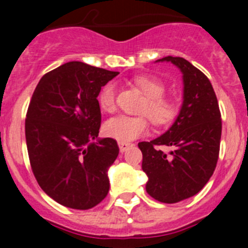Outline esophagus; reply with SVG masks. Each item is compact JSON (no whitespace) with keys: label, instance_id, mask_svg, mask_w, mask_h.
Listing matches in <instances>:
<instances>
[{"label":"esophagus","instance_id":"1","mask_svg":"<svg viewBox=\"0 0 248 248\" xmlns=\"http://www.w3.org/2000/svg\"><path fill=\"white\" fill-rule=\"evenodd\" d=\"M132 146V144H129V142H119V147H120V151L121 152H124L127 151V150L129 149V147Z\"/></svg>","mask_w":248,"mask_h":248}]
</instances>
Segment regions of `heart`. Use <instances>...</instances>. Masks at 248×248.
<instances>
[{
	"instance_id": "obj_1",
	"label": "heart",
	"mask_w": 248,
	"mask_h": 248,
	"mask_svg": "<svg viewBox=\"0 0 248 248\" xmlns=\"http://www.w3.org/2000/svg\"><path fill=\"white\" fill-rule=\"evenodd\" d=\"M134 84L145 96L138 112L146 114L154 126L166 127L176 119L179 104L176 99L164 93L166 85L162 80L151 76H139L134 78ZM98 106L106 112L114 111L116 108V86L114 82H107L102 87L98 93ZM147 131L149 121L143 115H119L109 119L103 124L104 134L121 142L131 141L145 136Z\"/></svg>"
}]
</instances>
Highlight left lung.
I'll list each match as a JSON object with an SVG mask.
<instances>
[{
  "mask_svg": "<svg viewBox=\"0 0 248 248\" xmlns=\"http://www.w3.org/2000/svg\"><path fill=\"white\" fill-rule=\"evenodd\" d=\"M184 74V103L168 132L151 141H141L146 192L167 204L193 197L216 169L222 134L218 101L209 78L182 57L167 56ZM172 147L170 154L159 149Z\"/></svg>",
  "mask_w": 248,
  "mask_h": 248,
  "instance_id": "1",
  "label": "left lung"
}]
</instances>
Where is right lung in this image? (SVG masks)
<instances>
[{"mask_svg":"<svg viewBox=\"0 0 248 248\" xmlns=\"http://www.w3.org/2000/svg\"><path fill=\"white\" fill-rule=\"evenodd\" d=\"M117 74L68 62L44 74L32 94L25 120L30 164L41 188L63 206L91 209L108 194L119 145L92 140L102 122L97 97Z\"/></svg>","mask_w":248,"mask_h":248,"instance_id":"right-lung-1","label":"right lung"}]
</instances>
